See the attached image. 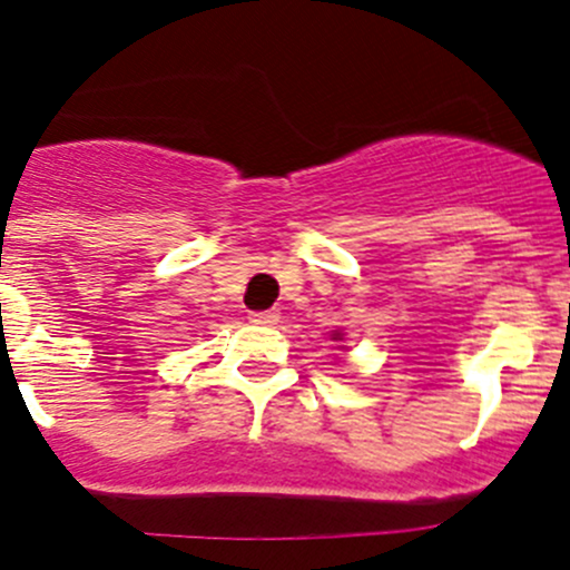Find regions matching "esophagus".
<instances>
[{"label":"esophagus","mask_w":570,"mask_h":570,"mask_svg":"<svg viewBox=\"0 0 570 570\" xmlns=\"http://www.w3.org/2000/svg\"><path fill=\"white\" fill-rule=\"evenodd\" d=\"M281 320V314L275 308H267V312H250V323L256 325H275Z\"/></svg>","instance_id":"obj_1"}]
</instances>
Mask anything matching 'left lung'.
I'll return each instance as SVG.
<instances>
[{
  "mask_svg": "<svg viewBox=\"0 0 570 570\" xmlns=\"http://www.w3.org/2000/svg\"><path fill=\"white\" fill-rule=\"evenodd\" d=\"M334 340H342V334H340V331H336V334H334Z\"/></svg>",
  "mask_w": 570,
  "mask_h": 570,
  "instance_id": "1",
  "label": "left lung"
}]
</instances>
